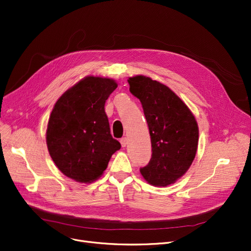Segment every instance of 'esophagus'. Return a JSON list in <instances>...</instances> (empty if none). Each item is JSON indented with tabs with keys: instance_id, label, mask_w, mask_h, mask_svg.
I'll use <instances>...</instances> for the list:
<instances>
[{
	"instance_id": "esophagus-1",
	"label": "esophagus",
	"mask_w": 251,
	"mask_h": 251,
	"mask_svg": "<svg viewBox=\"0 0 251 251\" xmlns=\"http://www.w3.org/2000/svg\"><path fill=\"white\" fill-rule=\"evenodd\" d=\"M127 142H128L127 138H123V139H121V144H122V147H126V146L127 145Z\"/></svg>"
}]
</instances>
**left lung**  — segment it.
I'll return each mask as SVG.
<instances>
[{
    "mask_svg": "<svg viewBox=\"0 0 251 251\" xmlns=\"http://www.w3.org/2000/svg\"><path fill=\"white\" fill-rule=\"evenodd\" d=\"M127 81L129 91L142 103L151 136V158L141 168V174L152 186L174 184L195 159L199 140L196 119L165 84L144 75Z\"/></svg>",
    "mask_w": 251,
    "mask_h": 251,
    "instance_id": "obj_1",
    "label": "left lung"
}]
</instances>
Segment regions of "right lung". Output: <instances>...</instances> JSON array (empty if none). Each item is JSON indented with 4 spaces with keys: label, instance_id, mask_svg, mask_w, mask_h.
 Wrapping results in <instances>:
<instances>
[{
    "label": "right lung",
    "instance_id": "add662e5",
    "mask_svg": "<svg viewBox=\"0 0 251 251\" xmlns=\"http://www.w3.org/2000/svg\"><path fill=\"white\" fill-rule=\"evenodd\" d=\"M118 87L113 79L87 76L66 90L50 114L46 143L63 174L79 183L98 180L121 149L110 134L105 100Z\"/></svg>",
    "mask_w": 251,
    "mask_h": 251
}]
</instances>
